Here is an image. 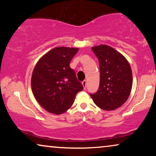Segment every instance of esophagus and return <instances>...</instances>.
Segmentation results:
<instances>
[{
    "label": "esophagus",
    "instance_id": "1",
    "mask_svg": "<svg viewBox=\"0 0 156 156\" xmlns=\"http://www.w3.org/2000/svg\"><path fill=\"white\" fill-rule=\"evenodd\" d=\"M82 86H83V87H84V89H86V88H87V81L86 80L83 81L82 82Z\"/></svg>",
    "mask_w": 156,
    "mask_h": 156
}]
</instances>
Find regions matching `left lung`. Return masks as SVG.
<instances>
[{"instance_id": "obj_1", "label": "left lung", "mask_w": 156, "mask_h": 156, "mask_svg": "<svg viewBox=\"0 0 156 156\" xmlns=\"http://www.w3.org/2000/svg\"><path fill=\"white\" fill-rule=\"evenodd\" d=\"M91 50L99 62L100 82L98 91L90 96L101 109L114 110L126 101L131 93V66L125 57L112 47L100 44Z\"/></svg>"}]
</instances>
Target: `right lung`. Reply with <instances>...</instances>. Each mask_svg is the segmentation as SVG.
I'll return each mask as SVG.
<instances>
[{
    "label": "right lung",
    "instance_id": "1",
    "mask_svg": "<svg viewBox=\"0 0 156 156\" xmlns=\"http://www.w3.org/2000/svg\"><path fill=\"white\" fill-rule=\"evenodd\" d=\"M78 48L57 47L44 55L36 64L31 78L32 91L40 105L55 114L71 107L83 86L69 63Z\"/></svg>",
    "mask_w": 156,
    "mask_h": 156
}]
</instances>
